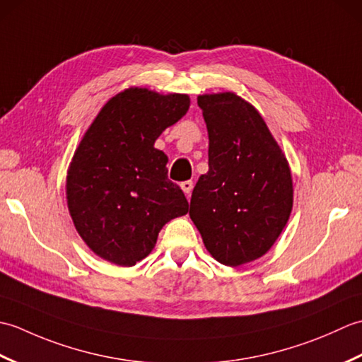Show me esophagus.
Here are the masks:
<instances>
[{
	"mask_svg": "<svg viewBox=\"0 0 362 362\" xmlns=\"http://www.w3.org/2000/svg\"><path fill=\"white\" fill-rule=\"evenodd\" d=\"M193 187H194V183L191 182V180H185V182H182V183H180V188H182L183 193L187 194V197H189L191 191H193Z\"/></svg>",
	"mask_w": 362,
	"mask_h": 362,
	"instance_id": "esophagus-1",
	"label": "esophagus"
}]
</instances>
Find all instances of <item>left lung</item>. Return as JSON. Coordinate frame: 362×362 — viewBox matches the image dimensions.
I'll return each mask as SVG.
<instances>
[{
	"mask_svg": "<svg viewBox=\"0 0 362 362\" xmlns=\"http://www.w3.org/2000/svg\"><path fill=\"white\" fill-rule=\"evenodd\" d=\"M209 132V173L191 194L189 218L205 249L236 267L279 240L294 202L292 174L263 117L233 91L197 96Z\"/></svg>",
	"mask_w": 362,
	"mask_h": 362,
	"instance_id": "8db88e82",
	"label": "left lung"
}]
</instances>
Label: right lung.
I'll return each instance as SVG.
<instances>
[{
	"label": "right lung",
	"mask_w": 362,
	"mask_h": 362,
	"mask_svg": "<svg viewBox=\"0 0 362 362\" xmlns=\"http://www.w3.org/2000/svg\"><path fill=\"white\" fill-rule=\"evenodd\" d=\"M189 109V96L130 87L110 98L86 130L66 173V205L88 249L121 267L156 247L166 222L188 213L168 180L156 140Z\"/></svg>",
	"instance_id": "1"
}]
</instances>
